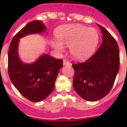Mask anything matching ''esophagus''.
I'll return each instance as SVG.
<instances>
[{"mask_svg":"<svg viewBox=\"0 0 127 127\" xmlns=\"http://www.w3.org/2000/svg\"><path fill=\"white\" fill-rule=\"evenodd\" d=\"M63 64L64 65H70V63L66 59H64L63 60Z\"/></svg>","mask_w":127,"mask_h":127,"instance_id":"1","label":"esophagus"}]
</instances>
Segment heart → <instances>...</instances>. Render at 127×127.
Returning <instances> with one entry per match:
<instances>
[{"mask_svg": "<svg viewBox=\"0 0 127 127\" xmlns=\"http://www.w3.org/2000/svg\"><path fill=\"white\" fill-rule=\"evenodd\" d=\"M55 35L57 39L50 41L51 45L59 51H63V45L69 47L72 56L78 61L92 56L99 40L96 29L80 24L61 26L56 30Z\"/></svg>", "mask_w": 127, "mask_h": 127, "instance_id": "obj_1", "label": "heart"}]
</instances>
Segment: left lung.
<instances>
[{
    "instance_id": "obj_1",
    "label": "left lung",
    "mask_w": 127,
    "mask_h": 127,
    "mask_svg": "<svg viewBox=\"0 0 127 127\" xmlns=\"http://www.w3.org/2000/svg\"><path fill=\"white\" fill-rule=\"evenodd\" d=\"M103 42L95 53L84 63L73 64V87L82 98L95 101L112 88L119 69V51L116 40L106 29L97 24Z\"/></svg>"
}]
</instances>
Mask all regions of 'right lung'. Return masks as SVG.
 <instances>
[{
  "mask_svg": "<svg viewBox=\"0 0 127 127\" xmlns=\"http://www.w3.org/2000/svg\"><path fill=\"white\" fill-rule=\"evenodd\" d=\"M46 30L42 21L28 23L11 41L8 49V70L10 79L23 96L33 102H39L53 92L63 60L44 54L33 63L20 60L18 53L20 39L28 35L41 33Z\"/></svg>",
  "mask_w": 127,
  "mask_h": 127,
  "instance_id": "obj_1",
  "label": "right lung"
}]
</instances>
